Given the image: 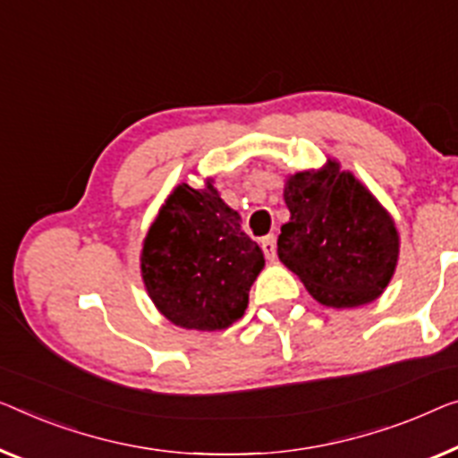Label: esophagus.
<instances>
[{"instance_id":"1","label":"esophagus","mask_w":458,"mask_h":458,"mask_svg":"<svg viewBox=\"0 0 458 458\" xmlns=\"http://www.w3.org/2000/svg\"><path fill=\"white\" fill-rule=\"evenodd\" d=\"M261 249L265 252V257L269 259V261H276V255H277V247H276V236L269 234L265 236L261 241Z\"/></svg>"}]
</instances>
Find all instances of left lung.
I'll use <instances>...</instances> for the list:
<instances>
[{
    "label": "left lung",
    "instance_id": "1",
    "mask_svg": "<svg viewBox=\"0 0 458 458\" xmlns=\"http://www.w3.org/2000/svg\"><path fill=\"white\" fill-rule=\"evenodd\" d=\"M290 222L277 255L317 302L356 309L377 300L394 276L399 232L393 216L337 160L290 174L284 185Z\"/></svg>",
    "mask_w": 458,
    "mask_h": 458
}]
</instances>
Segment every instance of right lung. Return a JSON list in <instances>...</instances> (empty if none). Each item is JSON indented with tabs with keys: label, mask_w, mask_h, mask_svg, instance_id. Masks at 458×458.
<instances>
[{
	"label": "right lung",
	"mask_w": 458,
	"mask_h": 458,
	"mask_svg": "<svg viewBox=\"0 0 458 458\" xmlns=\"http://www.w3.org/2000/svg\"><path fill=\"white\" fill-rule=\"evenodd\" d=\"M146 292L162 317L182 329L222 331L249 306L265 267L263 250L244 234L238 211L206 179L176 185L148 228L140 255Z\"/></svg>",
	"instance_id": "1"
}]
</instances>
